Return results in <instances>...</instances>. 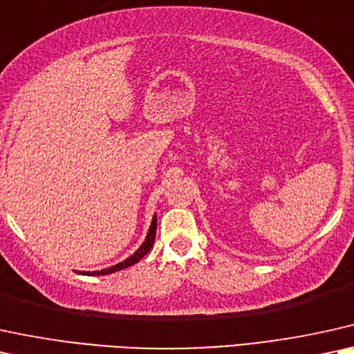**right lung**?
<instances>
[{
  "instance_id": "add662e5",
  "label": "right lung",
  "mask_w": 354,
  "mask_h": 354,
  "mask_svg": "<svg viewBox=\"0 0 354 354\" xmlns=\"http://www.w3.org/2000/svg\"><path fill=\"white\" fill-rule=\"evenodd\" d=\"M155 234H156V217H153V221H151V225H150L149 235H147V239H145V241H144V245H142V247L138 248L137 252L133 253L131 258H127V259H125V261L119 263V265H115V266H113V268H107V270H102V271H93V272H88V274H91V276L111 274V272L120 271V270H124V268H129V266L136 265V263H137V261H140V259L144 258L145 254L150 252V248L153 247V241H155Z\"/></svg>"
}]
</instances>
